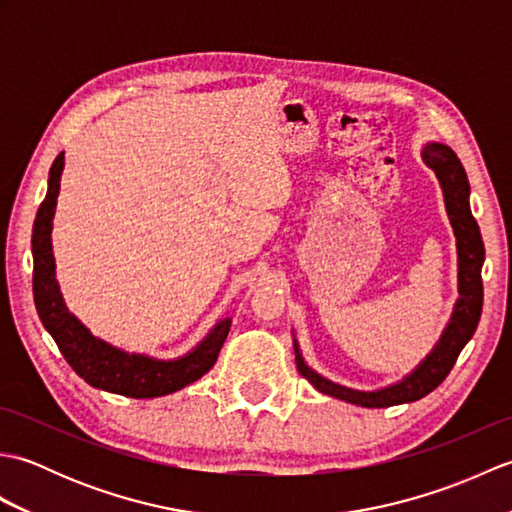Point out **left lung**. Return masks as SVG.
Instances as JSON below:
<instances>
[{
	"label": "left lung",
	"instance_id": "obj_1",
	"mask_svg": "<svg viewBox=\"0 0 512 512\" xmlns=\"http://www.w3.org/2000/svg\"><path fill=\"white\" fill-rule=\"evenodd\" d=\"M422 160L429 169L436 171V178L442 187L444 206H447L449 222L453 226L455 242H458V292L460 297L455 301V308L451 319L444 328L440 341L436 347L427 354V358L394 385H387L383 389L374 391H361L350 389L332 380L323 378L314 372L312 367L306 365L299 350L297 339L295 343V356H297V369L303 378H308L314 389L321 394H328L332 398H339L345 402H352L358 407H394L405 405V402L420 400L431 394L444 378L449 376L455 361H458L464 345L471 341L475 334L477 323L482 317V303H484V286H482V264H484V242L480 226H477L475 217L471 213L469 204V178L462 167L460 158L455 151L442 143H427L422 147Z\"/></svg>",
	"mask_w": 512,
	"mask_h": 512
}]
</instances>
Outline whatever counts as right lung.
I'll use <instances>...</instances> for the list:
<instances>
[{
  "label": "right lung",
  "instance_id": "add662e5",
  "mask_svg": "<svg viewBox=\"0 0 512 512\" xmlns=\"http://www.w3.org/2000/svg\"><path fill=\"white\" fill-rule=\"evenodd\" d=\"M63 165L65 156L61 151L50 167L46 200L41 202L35 226H32V259H35L32 292H35V306L43 328L50 332L74 372L96 389L129 398H156L195 383L215 365L217 354L231 330V319L217 321L206 339L189 354L173 361H160L145 354L123 352L103 339H96L65 306L57 273H54L57 266H54L50 237Z\"/></svg>",
  "mask_w": 512,
  "mask_h": 512
}]
</instances>
